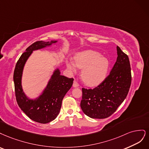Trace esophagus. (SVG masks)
Returning a JSON list of instances; mask_svg holds the SVG:
<instances>
[{
    "label": "esophagus",
    "instance_id": "1",
    "mask_svg": "<svg viewBox=\"0 0 149 149\" xmlns=\"http://www.w3.org/2000/svg\"><path fill=\"white\" fill-rule=\"evenodd\" d=\"M79 86V83L77 82V81H74V83H73V87H77Z\"/></svg>",
    "mask_w": 149,
    "mask_h": 149
}]
</instances>
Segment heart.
<instances>
[{"instance_id":"1","label":"heart","mask_w":149,"mask_h":149,"mask_svg":"<svg viewBox=\"0 0 149 149\" xmlns=\"http://www.w3.org/2000/svg\"><path fill=\"white\" fill-rule=\"evenodd\" d=\"M67 65L69 70L75 72L77 67L82 69L81 78L89 86L98 85L106 78L109 63L108 60L101 57L99 52L87 50L78 52L75 56L74 62L68 61Z\"/></svg>"}]
</instances>
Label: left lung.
<instances>
[{
    "mask_svg": "<svg viewBox=\"0 0 149 149\" xmlns=\"http://www.w3.org/2000/svg\"><path fill=\"white\" fill-rule=\"evenodd\" d=\"M117 60L110 74L93 89L82 88L80 107L90 118L104 119L111 116L126 98L131 84L130 62L117 46Z\"/></svg>",
    "mask_w": 149,
    "mask_h": 149,
    "instance_id": "left-lung-1",
    "label": "left lung"
}]
</instances>
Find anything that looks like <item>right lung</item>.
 Instances as JSON below:
<instances>
[{
    "mask_svg": "<svg viewBox=\"0 0 149 149\" xmlns=\"http://www.w3.org/2000/svg\"><path fill=\"white\" fill-rule=\"evenodd\" d=\"M56 42L38 41L33 43L18 60L13 73L15 97L19 107L33 121L41 124L48 123L58 116L62 101L72 86L74 79L61 75L57 69L54 70L42 93L36 99L31 100L23 92L22 73L26 61L33 51L44 48Z\"/></svg>",
    "mask_w": 149,
    "mask_h": 149,
    "instance_id": "add662e5",
    "label": "right lung"
}]
</instances>
